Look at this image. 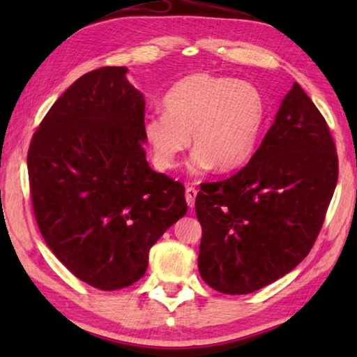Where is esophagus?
I'll use <instances>...</instances> for the list:
<instances>
[{"label":"esophagus","instance_id":"1","mask_svg":"<svg viewBox=\"0 0 357 357\" xmlns=\"http://www.w3.org/2000/svg\"><path fill=\"white\" fill-rule=\"evenodd\" d=\"M195 198H197V189L192 185H187L185 187V202L189 204V208H193V204H195Z\"/></svg>","mask_w":357,"mask_h":357}]
</instances>
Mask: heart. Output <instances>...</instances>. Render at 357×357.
<instances>
[{"mask_svg": "<svg viewBox=\"0 0 357 357\" xmlns=\"http://www.w3.org/2000/svg\"><path fill=\"white\" fill-rule=\"evenodd\" d=\"M266 119V100L249 82L211 74L179 80L164 98V113L144 119L143 138L162 172L176 167L181 153L195 148L192 173L231 172L255 151Z\"/></svg>", "mask_w": 357, "mask_h": 357, "instance_id": "obj_1", "label": "heart"}]
</instances>
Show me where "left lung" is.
<instances>
[{"label": "left lung", "mask_w": 357, "mask_h": 357, "mask_svg": "<svg viewBox=\"0 0 357 357\" xmlns=\"http://www.w3.org/2000/svg\"><path fill=\"white\" fill-rule=\"evenodd\" d=\"M337 178L328 123L294 83L249 164L200 185L202 279L223 294H249L293 271L321 231Z\"/></svg>", "instance_id": "left-lung-1"}]
</instances>
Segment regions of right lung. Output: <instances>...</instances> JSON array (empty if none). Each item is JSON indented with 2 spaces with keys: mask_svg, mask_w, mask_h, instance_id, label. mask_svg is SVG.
<instances>
[{
  "mask_svg": "<svg viewBox=\"0 0 357 357\" xmlns=\"http://www.w3.org/2000/svg\"><path fill=\"white\" fill-rule=\"evenodd\" d=\"M126 74L107 66L78 78L28 149L42 238L77 279L104 291L140 280L151 247L187 211L184 185L146 162L144 99Z\"/></svg>",
  "mask_w": 357,
  "mask_h": 357,
  "instance_id": "right-lung-1",
  "label": "right lung"
}]
</instances>
